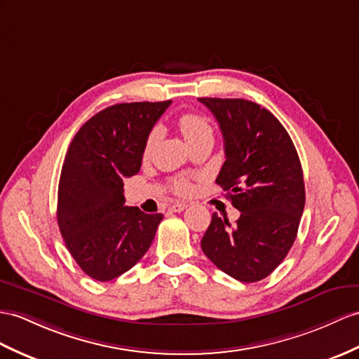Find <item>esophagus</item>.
<instances>
[{"instance_id": "esophagus-1", "label": "esophagus", "mask_w": 359, "mask_h": 359, "mask_svg": "<svg viewBox=\"0 0 359 359\" xmlns=\"http://www.w3.org/2000/svg\"><path fill=\"white\" fill-rule=\"evenodd\" d=\"M186 208H187L186 203H175V204L170 205V210H172V212H175V213H180V212H182V210H186Z\"/></svg>"}]
</instances>
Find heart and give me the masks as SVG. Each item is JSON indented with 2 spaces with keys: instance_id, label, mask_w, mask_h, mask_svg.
I'll return each instance as SVG.
<instances>
[{
  "instance_id": "1",
  "label": "heart",
  "mask_w": 359,
  "mask_h": 359,
  "mask_svg": "<svg viewBox=\"0 0 359 359\" xmlns=\"http://www.w3.org/2000/svg\"><path fill=\"white\" fill-rule=\"evenodd\" d=\"M178 126H180L181 134L184 135L186 142L189 143V146L201 142V140L213 138V129H212V125H210L208 118L201 116L198 112L181 114L178 118ZM156 137H158V133H156V130H152V133L147 135L144 147H143L144 158H147V156L151 155L152 147L156 142ZM173 190L180 195H189L191 191V184L186 180H177L173 181Z\"/></svg>"
}]
</instances>
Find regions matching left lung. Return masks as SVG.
Listing matches in <instances>:
<instances>
[{"label": "left lung", "instance_id": "left-lung-1", "mask_svg": "<svg viewBox=\"0 0 359 359\" xmlns=\"http://www.w3.org/2000/svg\"><path fill=\"white\" fill-rule=\"evenodd\" d=\"M224 137L219 184L241 216L234 225L213 213L201 248L225 274L259 282L282 264L299 231L304 181L299 154L268 109L243 99H198Z\"/></svg>", "mask_w": 359, "mask_h": 359}]
</instances>
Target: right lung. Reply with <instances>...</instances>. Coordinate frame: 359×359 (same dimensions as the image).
<instances>
[{"label":"right lung","instance_id":"add662e5","mask_svg":"<svg viewBox=\"0 0 359 359\" xmlns=\"http://www.w3.org/2000/svg\"><path fill=\"white\" fill-rule=\"evenodd\" d=\"M165 102L118 103L95 114L68 147L57 190V224L76 264L94 280L126 273L149 250L163 215L125 205L123 180L142 168L143 147Z\"/></svg>","mask_w":359,"mask_h":359}]
</instances>
